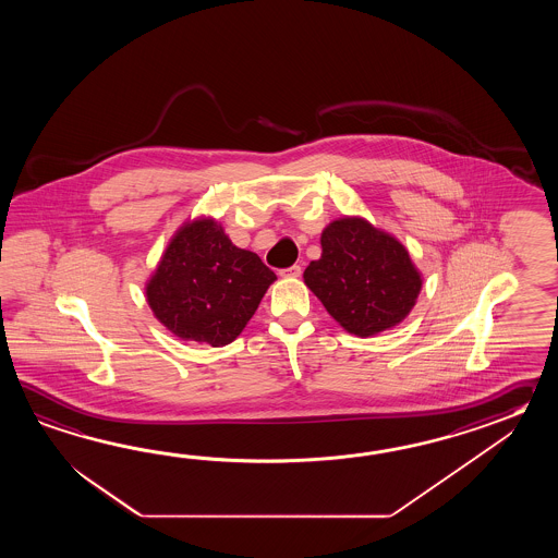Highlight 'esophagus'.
Listing matches in <instances>:
<instances>
[{
	"label": "esophagus",
	"mask_w": 558,
	"mask_h": 558,
	"mask_svg": "<svg viewBox=\"0 0 558 558\" xmlns=\"http://www.w3.org/2000/svg\"><path fill=\"white\" fill-rule=\"evenodd\" d=\"M279 275H281V277H287V279H296V277H301V267H299V265L287 267V269H281Z\"/></svg>",
	"instance_id": "esophagus-1"
}]
</instances>
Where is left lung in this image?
I'll use <instances>...</instances> for the list:
<instances>
[{"instance_id":"8db88e82","label":"left lung","mask_w":558,"mask_h":558,"mask_svg":"<svg viewBox=\"0 0 558 558\" xmlns=\"http://www.w3.org/2000/svg\"><path fill=\"white\" fill-rule=\"evenodd\" d=\"M320 250L303 279L344 331L379 335L415 307L423 275L403 243L365 217L331 221L320 233Z\"/></svg>"}]
</instances>
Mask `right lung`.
<instances>
[{
  "instance_id": "right-lung-1",
  "label": "right lung",
  "mask_w": 558,
  "mask_h": 558,
  "mask_svg": "<svg viewBox=\"0 0 558 558\" xmlns=\"http://www.w3.org/2000/svg\"><path fill=\"white\" fill-rule=\"evenodd\" d=\"M277 275L239 250L214 217L179 227L145 283L155 319L181 341L211 347L233 343Z\"/></svg>"
}]
</instances>
